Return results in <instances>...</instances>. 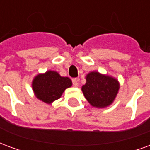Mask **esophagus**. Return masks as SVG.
<instances>
[{
  "label": "esophagus",
  "mask_w": 150,
  "mask_h": 150,
  "mask_svg": "<svg viewBox=\"0 0 150 150\" xmlns=\"http://www.w3.org/2000/svg\"><path fill=\"white\" fill-rule=\"evenodd\" d=\"M72 83H73V86L74 87H77L79 84V79L77 78L72 79Z\"/></svg>",
  "instance_id": "1"
}]
</instances>
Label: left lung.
Returning <instances> with one entry per match:
<instances>
[{
	"mask_svg": "<svg viewBox=\"0 0 150 150\" xmlns=\"http://www.w3.org/2000/svg\"><path fill=\"white\" fill-rule=\"evenodd\" d=\"M86 80L82 91L93 107L104 108L112 103L120 88L116 79L95 71L89 73Z\"/></svg>",
	"mask_w": 150,
	"mask_h": 150,
	"instance_id": "1",
	"label": "left lung"
}]
</instances>
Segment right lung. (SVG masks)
<instances>
[{
  "label": "right lung",
  "mask_w": 150,
  "mask_h": 150,
  "mask_svg": "<svg viewBox=\"0 0 150 150\" xmlns=\"http://www.w3.org/2000/svg\"><path fill=\"white\" fill-rule=\"evenodd\" d=\"M71 80L67 77H62L59 73L52 71L38 75L34 78L32 88L36 97L46 104L61 97L66 88L71 86Z\"/></svg>",
  "instance_id": "1"
}]
</instances>
